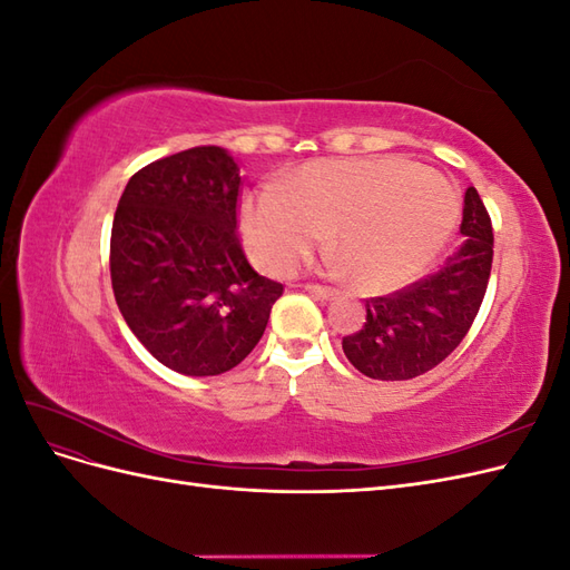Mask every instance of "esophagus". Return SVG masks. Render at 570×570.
I'll return each mask as SVG.
<instances>
[{
    "label": "esophagus",
    "mask_w": 570,
    "mask_h": 570,
    "mask_svg": "<svg viewBox=\"0 0 570 570\" xmlns=\"http://www.w3.org/2000/svg\"><path fill=\"white\" fill-rule=\"evenodd\" d=\"M304 289L308 292V295L316 297V299H321V302H327V299H333V297H335V289H331V287H323V285H304Z\"/></svg>",
    "instance_id": "34e87169"
}]
</instances>
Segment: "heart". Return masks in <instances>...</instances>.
<instances>
[{
    "mask_svg": "<svg viewBox=\"0 0 570 570\" xmlns=\"http://www.w3.org/2000/svg\"><path fill=\"white\" fill-rule=\"evenodd\" d=\"M461 202L440 170L400 157L331 159L287 187H262L239 206L254 262L285 271L331 230L356 285L392 289L416 278L450 243Z\"/></svg>",
    "mask_w": 570,
    "mask_h": 570,
    "instance_id": "obj_1",
    "label": "heart"
}]
</instances>
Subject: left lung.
<instances>
[{"label": "left lung", "mask_w": 570, "mask_h": 570, "mask_svg": "<svg viewBox=\"0 0 570 570\" xmlns=\"http://www.w3.org/2000/svg\"><path fill=\"white\" fill-rule=\"evenodd\" d=\"M461 235V247L438 273L394 295L366 299L364 327L342 340L358 373L373 381H411L459 347L492 271V223L475 187L465 189Z\"/></svg>", "instance_id": "obj_1"}]
</instances>
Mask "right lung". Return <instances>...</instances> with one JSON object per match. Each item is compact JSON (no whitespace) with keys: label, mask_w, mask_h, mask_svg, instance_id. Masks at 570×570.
I'll use <instances>...</instances> for the list:
<instances>
[{"label":"right lung","mask_w":570,"mask_h":570,"mask_svg":"<svg viewBox=\"0 0 570 570\" xmlns=\"http://www.w3.org/2000/svg\"><path fill=\"white\" fill-rule=\"evenodd\" d=\"M239 180L228 149L193 147L137 170L118 199L116 304L145 350L183 375L235 368L283 295L239 247Z\"/></svg>","instance_id":"obj_1"}]
</instances>
